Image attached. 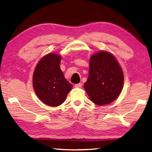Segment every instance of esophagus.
I'll list each match as a JSON object with an SVG mask.
<instances>
[{
	"label": "esophagus",
	"mask_w": 152,
	"mask_h": 152,
	"mask_svg": "<svg viewBox=\"0 0 152 152\" xmlns=\"http://www.w3.org/2000/svg\"><path fill=\"white\" fill-rule=\"evenodd\" d=\"M74 86H75V88H81L82 86V84H80V83L76 84L74 85Z\"/></svg>",
	"instance_id": "1"
}]
</instances>
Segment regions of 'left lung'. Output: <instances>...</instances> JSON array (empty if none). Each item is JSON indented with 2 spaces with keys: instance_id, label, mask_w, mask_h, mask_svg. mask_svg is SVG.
I'll return each mask as SVG.
<instances>
[{
  "instance_id": "left-lung-1",
  "label": "left lung",
  "mask_w": 152,
  "mask_h": 152,
  "mask_svg": "<svg viewBox=\"0 0 152 152\" xmlns=\"http://www.w3.org/2000/svg\"><path fill=\"white\" fill-rule=\"evenodd\" d=\"M123 85V72L114 55L100 51L91 56L89 76L84 86L93 103L104 106L112 102L120 94Z\"/></svg>"
}]
</instances>
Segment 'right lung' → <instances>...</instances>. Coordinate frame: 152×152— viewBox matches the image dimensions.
<instances>
[{"mask_svg":"<svg viewBox=\"0 0 152 152\" xmlns=\"http://www.w3.org/2000/svg\"><path fill=\"white\" fill-rule=\"evenodd\" d=\"M61 56L50 53L40 59L32 76L36 94L43 103L52 107L61 105L72 85L66 80L60 68Z\"/></svg>","mask_w":152,"mask_h":152,"instance_id":"1","label":"right lung"}]
</instances>
